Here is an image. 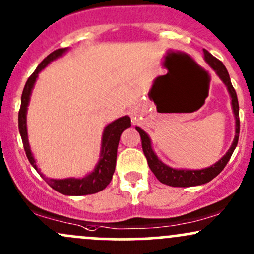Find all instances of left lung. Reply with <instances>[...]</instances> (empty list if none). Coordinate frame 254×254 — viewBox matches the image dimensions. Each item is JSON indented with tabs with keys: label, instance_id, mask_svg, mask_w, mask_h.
<instances>
[{
	"label": "left lung",
	"instance_id": "left-lung-1",
	"mask_svg": "<svg viewBox=\"0 0 254 254\" xmlns=\"http://www.w3.org/2000/svg\"><path fill=\"white\" fill-rule=\"evenodd\" d=\"M203 57L207 64L214 70L218 77L222 80V82L225 84L226 89H228L229 95L231 98V108H233L234 117H235V137H234L233 144L229 148L228 151L224 156L219 161L214 163V165L209 166L207 168L202 170H187V168H173L163 163L157 155L155 154L154 149L151 145V139L149 134L144 132L140 127H135L140 134L141 139V146H143L144 155H145L146 160H148L150 170L152 173L156 176L161 183L170 187H178V188H187V187H195V185H202L206 183L211 182L212 179L215 178L223 168L225 167L226 163L230 160L231 155H233L234 150H235L237 141H239V133H240V120H239V102H237V95L235 89H234L233 84H231L230 76H229L228 70L223 65V63L214 58L208 51L203 50Z\"/></svg>",
	"mask_w": 254,
	"mask_h": 254
}]
</instances>
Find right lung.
I'll return each mask as SVG.
<instances>
[{
  "mask_svg": "<svg viewBox=\"0 0 254 254\" xmlns=\"http://www.w3.org/2000/svg\"><path fill=\"white\" fill-rule=\"evenodd\" d=\"M69 48H59V50L52 52L50 56L46 57L39 66L36 67L34 73L28 78L25 87H24L23 94H21V105L19 110L18 122H19V132H20L21 140H23L24 149H25L26 156L32 167L35 168L45 178L37 168L36 160H35L34 154L30 149L29 139H28V126H26V114H28V106L30 103V97H31L32 89H34L35 82H36L39 73L51 64L53 61H57L66 53ZM130 127V119L129 116H122L109 124L104 128V132L102 135V144H100V154L99 161L95 165L94 170L89 174L84 176L83 178H65V179H50L45 178L46 182L50 184V187L53 188L58 192L63 195L69 196H82V195H91L102 191L109 185V183L113 179V174L115 172L116 166V156H117V146H119L120 137L122 132L126 128Z\"/></svg>",
  "mask_w": 254,
  "mask_h": 254,
  "instance_id": "right-lung-1",
  "label": "right lung"
}]
</instances>
